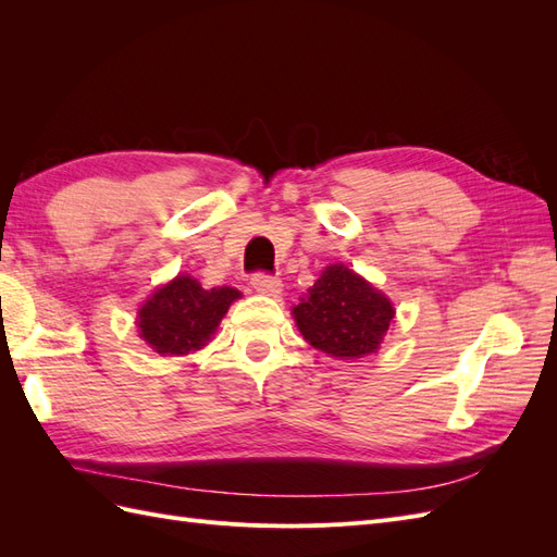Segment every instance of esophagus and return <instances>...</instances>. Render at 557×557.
I'll return each instance as SVG.
<instances>
[{"label": "esophagus", "instance_id": "obj_1", "mask_svg": "<svg viewBox=\"0 0 557 557\" xmlns=\"http://www.w3.org/2000/svg\"><path fill=\"white\" fill-rule=\"evenodd\" d=\"M250 285H252V288H256L258 293L269 295V297H278L281 290H283L281 278H276V276H272V274H267V272L252 274V276H250Z\"/></svg>", "mask_w": 557, "mask_h": 557}]
</instances>
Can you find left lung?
Segmentation results:
<instances>
[{"label":"left lung","mask_w":557,"mask_h":557,"mask_svg":"<svg viewBox=\"0 0 557 557\" xmlns=\"http://www.w3.org/2000/svg\"><path fill=\"white\" fill-rule=\"evenodd\" d=\"M293 313L313 348L344 360L374 352L395 315L391 301L344 264L327 267Z\"/></svg>","instance_id":"8db88e82"}]
</instances>
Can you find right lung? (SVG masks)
I'll return each mask as SVG.
<instances>
[{
    "mask_svg": "<svg viewBox=\"0 0 557 557\" xmlns=\"http://www.w3.org/2000/svg\"><path fill=\"white\" fill-rule=\"evenodd\" d=\"M239 297L234 288L205 290L190 276H176L156 290L139 311L144 342L162 356H185L209 342L230 305Z\"/></svg>",
    "mask_w": 557,
    "mask_h": 557,
    "instance_id": "add662e5",
    "label": "right lung"
}]
</instances>
